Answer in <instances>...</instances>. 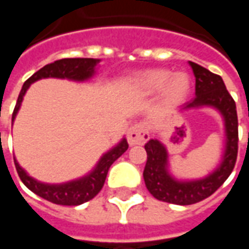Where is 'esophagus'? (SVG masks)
<instances>
[{
  "label": "esophagus",
  "mask_w": 249,
  "mask_h": 249,
  "mask_svg": "<svg viewBox=\"0 0 249 249\" xmlns=\"http://www.w3.org/2000/svg\"><path fill=\"white\" fill-rule=\"evenodd\" d=\"M149 140V132L145 124L139 123L128 129V142L129 145H142Z\"/></svg>",
  "instance_id": "34e87169"
}]
</instances>
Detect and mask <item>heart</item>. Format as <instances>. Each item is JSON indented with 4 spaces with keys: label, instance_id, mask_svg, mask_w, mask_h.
Here are the masks:
<instances>
[{
    "label": "heart",
    "instance_id": "heart-1",
    "mask_svg": "<svg viewBox=\"0 0 249 249\" xmlns=\"http://www.w3.org/2000/svg\"><path fill=\"white\" fill-rule=\"evenodd\" d=\"M133 84L144 94H152L160 90L161 103L167 107L181 104L191 92V78L187 73H171L168 69H151L139 73L133 78Z\"/></svg>",
    "mask_w": 249,
    "mask_h": 249
}]
</instances>
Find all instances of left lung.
I'll list each match as a JSON object with an SVG mask.
<instances>
[{
	"instance_id": "left-lung-1",
	"label": "left lung",
	"mask_w": 249,
	"mask_h": 249,
	"mask_svg": "<svg viewBox=\"0 0 249 249\" xmlns=\"http://www.w3.org/2000/svg\"><path fill=\"white\" fill-rule=\"evenodd\" d=\"M189 65L196 77V97L184 104L180 112L204 107L216 109L224 121L225 148L221 161L213 172L201 178L180 180L169 173L168 151L161 141L151 139L146 142L148 157L142 173L146 188L157 200L178 205L198 203L223 185L233 171L239 142L236 104L227 90L223 78L192 61H189Z\"/></svg>"
}]
</instances>
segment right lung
Returning a JSON list of instances; mask_svg holds the SVG:
<instances>
[{"label":"right lung","instance_id":"obj_1","mask_svg":"<svg viewBox=\"0 0 249 249\" xmlns=\"http://www.w3.org/2000/svg\"><path fill=\"white\" fill-rule=\"evenodd\" d=\"M98 62H100L98 58H62L41 68L40 71H36L33 76L24 82L17 98L16 108L12 114V123H14V119L21 108L25 93L33 82L38 81L41 78H66L71 81H87L94 76ZM126 149H128V142L124 137L117 145L109 149L107 153H104L96 164V167L88 175L62 184L41 183L36 180L26 173L24 168H21L16 157H14V165L25 187L29 188L32 192L38 195L40 197L58 205H80L92 200L103 189L109 168Z\"/></svg>","mask_w":249,"mask_h":249}]
</instances>
